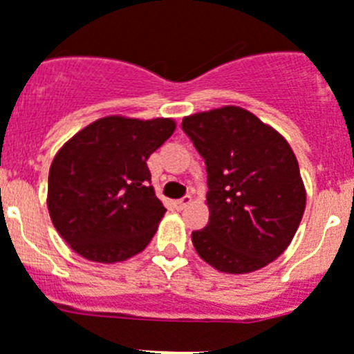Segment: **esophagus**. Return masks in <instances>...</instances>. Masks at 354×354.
Wrapping results in <instances>:
<instances>
[{
  "instance_id": "34e87169",
  "label": "esophagus",
  "mask_w": 354,
  "mask_h": 354,
  "mask_svg": "<svg viewBox=\"0 0 354 354\" xmlns=\"http://www.w3.org/2000/svg\"><path fill=\"white\" fill-rule=\"evenodd\" d=\"M191 201H192V196L187 194V196H183V198H180V200L174 201V205H176V209L183 210L185 207H189V205H191Z\"/></svg>"
}]
</instances>
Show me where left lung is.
<instances>
[{"instance_id": "1", "label": "left lung", "mask_w": 354, "mask_h": 354, "mask_svg": "<svg viewBox=\"0 0 354 354\" xmlns=\"http://www.w3.org/2000/svg\"><path fill=\"white\" fill-rule=\"evenodd\" d=\"M182 129L207 165L210 218L192 232L198 255L225 273L255 272L277 259L306 207L290 144L236 106L185 117Z\"/></svg>"}]
</instances>
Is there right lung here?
<instances>
[{
  "label": "right lung",
  "mask_w": 354,
  "mask_h": 354,
  "mask_svg": "<svg viewBox=\"0 0 354 354\" xmlns=\"http://www.w3.org/2000/svg\"><path fill=\"white\" fill-rule=\"evenodd\" d=\"M174 120L106 117L55 154L48 174L53 227L84 259L118 263L149 245L165 207L147 158L174 133Z\"/></svg>",
  "instance_id": "add662e5"
}]
</instances>
